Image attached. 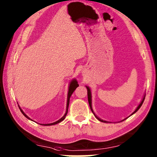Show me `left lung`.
<instances>
[{
    "instance_id": "1",
    "label": "left lung",
    "mask_w": 157,
    "mask_h": 157,
    "mask_svg": "<svg viewBox=\"0 0 157 157\" xmlns=\"http://www.w3.org/2000/svg\"><path fill=\"white\" fill-rule=\"evenodd\" d=\"M86 88H87V94H88V103H89V106H90V110H91V111H92V112L93 113V114H94V115L95 116V117L98 119V120H99L100 121H101V122H105V123H107V122H108V121H104V120H102V119H99L98 117H97L96 115H95V114L94 113V112H93V108H92V104H91V103H92V101H91V92H90V88H89V87L88 86H86ZM145 96L146 95H144V98H143V99H142L141 100V103L139 104V106H137V108H136V110L134 111V112L131 114V115H130V116H131V115H132L133 114H135L136 111H137L139 108H140V107L142 106V104H143V103H144V99H145ZM129 116V117H130ZM128 118V117H127ZM127 118H126V119H124V120H125V119H126ZM124 120H122V121H124Z\"/></svg>"
}]
</instances>
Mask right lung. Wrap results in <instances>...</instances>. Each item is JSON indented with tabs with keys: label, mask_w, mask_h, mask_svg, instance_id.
Masks as SVG:
<instances>
[{
	"label": "right lung",
	"mask_w": 157,
	"mask_h": 157,
	"mask_svg": "<svg viewBox=\"0 0 157 157\" xmlns=\"http://www.w3.org/2000/svg\"><path fill=\"white\" fill-rule=\"evenodd\" d=\"M79 86V84H78V82H77V80L76 79H73L72 81L71 82V83H70V86H69V92H68V96H67V109H66V113H65V114H64V115L61 118V119H59V120H58L57 121H56V122H53V123H51V124H40V125H42V126H52V125H55V124H58V123H59V122H61L62 121H63L64 119H65V117H66V116H67V113H68V108H69V101H70V98H71V95H72V93L74 92V90H75V89H76V88L78 87ZM18 107H19V108H20V110H21V113L23 114V115L25 116V117H26L27 118V119H30V120H31V119L29 117H28L26 114H25L24 112H23V110H22L21 108H20V106H18Z\"/></svg>",
	"instance_id": "1"
}]
</instances>
